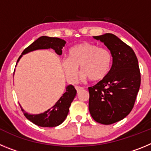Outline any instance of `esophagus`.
I'll list each match as a JSON object with an SVG mask.
<instances>
[{"instance_id": "34e87169", "label": "esophagus", "mask_w": 151, "mask_h": 151, "mask_svg": "<svg viewBox=\"0 0 151 151\" xmlns=\"http://www.w3.org/2000/svg\"><path fill=\"white\" fill-rule=\"evenodd\" d=\"M75 88H76V89L77 92H79L80 91H82L84 89L83 87H80V86H78V85H76V86Z\"/></svg>"}]
</instances>
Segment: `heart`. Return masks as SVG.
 Segmentation results:
<instances>
[{
	"label": "heart",
	"mask_w": 151,
	"mask_h": 151,
	"mask_svg": "<svg viewBox=\"0 0 151 151\" xmlns=\"http://www.w3.org/2000/svg\"><path fill=\"white\" fill-rule=\"evenodd\" d=\"M112 63L113 56L107 48L85 42L69 49L68 57L63 60L62 66L69 82L76 80L78 66L83 73L82 78L97 82L107 76Z\"/></svg>",
	"instance_id": "1"
}]
</instances>
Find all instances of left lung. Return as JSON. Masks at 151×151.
Instances as JSON below:
<instances>
[{"label":"left lung","instance_id":"1","mask_svg":"<svg viewBox=\"0 0 151 151\" xmlns=\"http://www.w3.org/2000/svg\"><path fill=\"white\" fill-rule=\"evenodd\" d=\"M111 52L113 64L107 76L88 88L89 111L94 120L110 125L129 114L141 85L138 61L132 48L113 34L94 36Z\"/></svg>","mask_w":151,"mask_h":151}]
</instances>
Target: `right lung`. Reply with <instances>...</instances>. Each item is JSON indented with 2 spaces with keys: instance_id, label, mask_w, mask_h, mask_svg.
<instances>
[{
  "instance_id": "right-lung-1",
  "label": "right lung",
  "mask_w": 151,
  "mask_h": 151,
  "mask_svg": "<svg viewBox=\"0 0 151 151\" xmlns=\"http://www.w3.org/2000/svg\"><path fill=\"white\" fill-rule=\"evenodd\" d=\"M65 44L66 41L60 38L41 36L35 41L32 44H31L29 47H27L22 51V55L38 49L48 48H52L55 50L58 55H61L62 48ZM22 55L19 57L17 62L20 59ZM76 95V90L74 86L72 85H68L66 87V92L61 96L60 98L56 102L55 104L47 111L37 115H31L28 114L22 109L21 110L23 112L24 116L26 117V119H28L32 123L41 127H55L60 125L65 120L69 113V106L74 100Z\"/></svg>"
}]
</instances>
